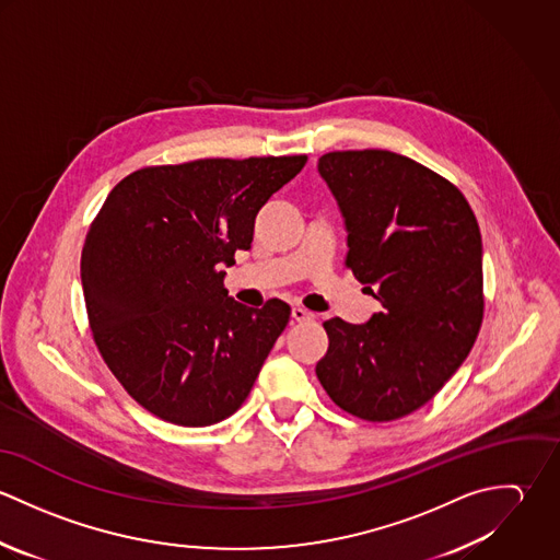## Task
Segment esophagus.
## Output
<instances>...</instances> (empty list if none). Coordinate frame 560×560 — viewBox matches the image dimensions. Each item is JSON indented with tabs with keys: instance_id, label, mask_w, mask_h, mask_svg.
Instances as JSON below:
<instances>
[{
	"instance_id": "34e87169",
	"label": "esophagus",
	"mask_w": 560,
	"mask_h": 560,
	"mask_svg": "<svg viewBox=\"0 0 560 560\" xmlns=\"http://www.w3.org/2000/svg\"><path fill=\"white\" fill-rule=\"evenodd\" d=\"M291 317L298 320V323H302V320L313 319V313H308V311H306V308H302V306H295V308L291 311Z\"/></svg>"
}]
</instances>
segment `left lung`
<instances>
[{
  "label": "left lung",
  "instance_id": "8db88e82",
  "mask_svg": "<svg viewBox=\"0 0 560 560\" xmlns=\"http://www.w3.org/2000/svg\"><path fill=\"white\" fill-rule=\"evenodd\" d=\"M319 174L345 218V265L382 313L325 320L317 377L351 416L397 420L442 390L479 336V222L451 180L390 151H334Z\"/></svg>",
  "mask_w": 560,
  "mask_h": 560
}]
</instances>
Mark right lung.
<instances>
[{
  "mask_svg": "<svg viewBox=\"0 0 560 560\" xmlns=\"http://www.w3.org/2000/svg\"><path fill=\"white\" fill-rule=\"evenodd\" d=\"M306 155L198 160L125 176L90 224L81 287L94 342L122 388L161 420L209 427L247 399L291 308H247L224 265L249 249L260 207Z\"/></svg>",
  "mask_w": 560,
  "mask_h": 560,
  "instance_id": "add662e5",
  "label": "right lung"
}]
</instances>
